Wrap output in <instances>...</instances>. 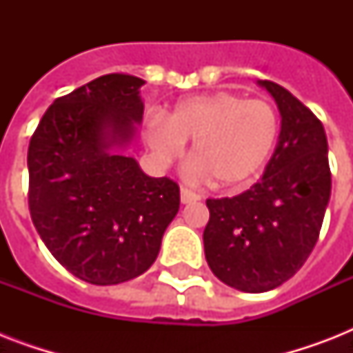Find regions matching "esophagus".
I'll return each mask as SVG.
<instances>
[{"label": "esophagus", "mask_w": 353, "mask_h": 353, "mask_svg": "<svg viewBox=\"0 0 353 353\" xmlns=\"http://www.w3.org/2000/svg\"><path fill=\"white\" fill-rule=\"evenodd\" d=\"M181 203L187 205V203H194V201H198L199 199V194H196L194 190H190V188L187 187H181Z\"/></svg>", "instance_id": "obj_1"}]
</instances>
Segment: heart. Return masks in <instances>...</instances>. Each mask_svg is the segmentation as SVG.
I'll list each match as a JSON object with an SVG mask.
<instances>
[{
    "label": "heart",
    "mask_w": 353,
    "mask_h": 353,
    "mask_svg": "<svg viewBox=\"0 0 353 353\" xmlns=\"http://www.w3.org/2000/svg\"><path fill=\"white\" fill-rule=\"evenodd\" d=\"M276 110L262 99L216 91L192 97L174 108L168 119H150L144 141L161 161L181 154L192 141L190 159L214 187H241L262 172L279 139Z\"/></svg>",
    "instance_id": "obj_1"
}]
</instances>
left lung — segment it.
Segmentation results:
<instances>
[{
	"label": "left lung",
	"instance_id": "left-lung-1",
	"mask_svg": "<svg viewBox=\"0 0 353 353\" xmlns=\"http://www.w3.org/2000/svg\"><path fill=\"white\" fill-rule=\"evenodd\" d=\"M279 106V144L262 179L234 198L207 199L205 258L234 290L263 293L290 280L313 251L332 192L323 122L271 80H260Z\"/></svg>",
	"mask_w": 353,
	"mask_h": 353
}]
</instances>
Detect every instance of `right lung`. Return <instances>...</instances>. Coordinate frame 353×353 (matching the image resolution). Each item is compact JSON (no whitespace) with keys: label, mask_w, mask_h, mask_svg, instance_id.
<instances>
[{"label":"right lung","mask_w":353,"mask_h":353,"mask_svg":"<svg viewBox=\"0 0 353 353\" xmlns=\"http://www.w3.org/2000/svg\"><path fill=\"white\" fill-rule=\"evenodd\" d=\"M144 80L112 73L52 102L27 154L29 210L51 254L77 279L121 284L143 274L179 210V185L113 152L143 121Z\"/></svg>","instance_id":"1"}]
</instances>
